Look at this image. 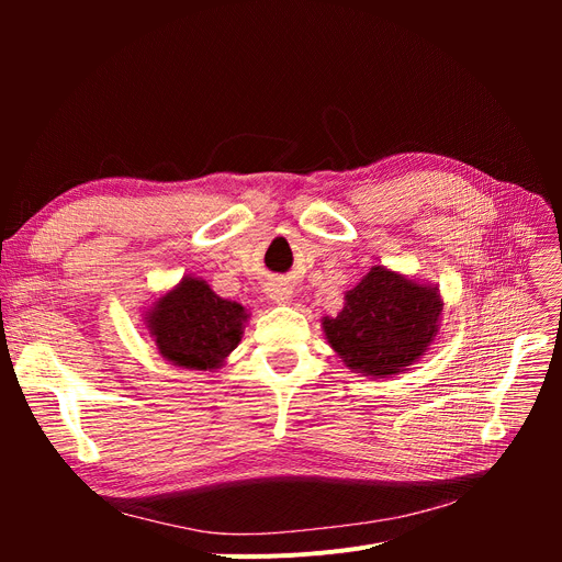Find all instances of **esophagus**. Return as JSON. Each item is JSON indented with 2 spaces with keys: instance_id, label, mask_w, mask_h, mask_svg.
Segmentation results:
<instances>
[{
  "instance_id": "34e87169",
  "label": "esophagus",
  "mask_w": 562,
  "mask_h": 562,
  "mask_svg": "<svg viewBox=\"0 0 562 562\" xmlns=\"http://www.w3.org/2000/svg\"><path fill=\"white\" fill-rule=\"evenodd\" d=\"M269 297L274 300L277 304L291 302V297H293V288H291V285H285V283H271V288H269Z\"/></svg>"
}]
</instances>
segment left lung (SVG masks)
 I'll use <instances>...</instances> for the list:
<instances>
[{
	"label": "left lung",
	"mask_w": 562,
	"mask_h": 562,
	"mask_svg": "<svg viewBox=\"0 0 562 562\" xmlns=\"http://www.w3.org/2000/svg\"><path fill=\"white\" fill-rule=\"evenodd\" d=\"M443 297L436 283L375 265L345 293L337 316H323L326 342L351 372L382 380L405 372L431 349Z\"/></svg>",
	"instance_id": "8db88e82"
}]
</instances>
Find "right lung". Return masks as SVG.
Instances as JSON below:
<instances>
[{
	"mask_svg": "<svg viewBox=\"0 0 562 562\" xmlns=\"http://www.w3.org/2000/svg\"><path fill=\"white\" fill-rule=\"evenodd\" d=\"M250 314L239 302L215 295L213 288L184 274L155 297L143 323L161 359L187 370L215 372L239 347Z\"/></svg>",
	"mask_w": 562,
	"mask_h": 562,
	"instance_id": "right-lung-1",
	"label": "right lung"
}]
</instances>
